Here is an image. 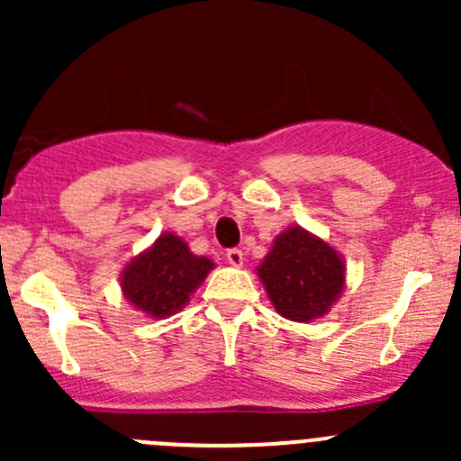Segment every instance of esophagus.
<instances>
[{
    "label": "esophagus",
    "instance_id": "34e87169",
    "mask_svg": "<svg viewBox=\"0 0 461 461\" xmlns=\"http://www.w3.org/2000/svg\"><path fill=\"white\" fill-rule=\"evenodd\" d=\"M225 258H227V263L234 265V267H240V265H243V260H245L243 252H240V249H227Z\"/></svg>",
    "mask_w": 461,
    "mask_h": 461
}]
</instances>
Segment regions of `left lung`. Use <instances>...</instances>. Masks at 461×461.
<instances>
[{
	"mask_svg": "<svg viewBox=\"0 0 461 461\" xmlns=\"http://www.w3.org/2000/svg\"><path fill=\"white\" fill-rule=\"evenodd\" d=\"M267 299L281 317L299 323L323 319L346 290V260L337 248L301 225L274 239L257 267Z\"/></svg>",
	"mask_w": 461,
	"mask_h": 461,
	"instance_id": "left-lung-1",
	"label": "left lung"
}]
</instances>
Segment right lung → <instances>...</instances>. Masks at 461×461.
Returning a JSON list of instances; mask_svg holds the SVG:
<instances>
[{"label": "right lung", "instance_id": "obj_1", "mask_svg": "<svg viewBox=\"0 0 461 461\" xmlns=\"http://www.w3.org/2000/svg\"><path fill=\"white\" fill-rule=\"evenodd\" d=\"M213 267V260L196 257L183 236L162 231L124 265L120 290L127 303L147 319H169L189 303Z\"/></svg>", "mask_w": 461, "mask_h": 461}]
</instances>
